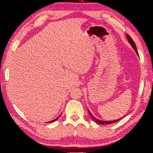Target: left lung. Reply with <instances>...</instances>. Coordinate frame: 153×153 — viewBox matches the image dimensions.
I'll return each instance as SVG.
<instances>
[{
	"label": "left lung",
	"mask_w": 153,
	"mask_h": 153,
	"mask_svg": "<svg viewBox=\"0 0 153 153\" xmlns=\"http://www.w3.org/2000/svg\"><path fill=\"white\" fill-rule=\"evenodd\" d=\"M126 36H127V38H128V42H129V43H130V45H131V46H132V48H133V49H134V50L135 51V52L137 53V55H139L138 51H137V50L136 44H135V43L134 42V41L132 40V39L131 38L130 36L128 35V34H127ZM88 111H89V114L90 117H91V119H93V120H94V121H95L96 123H99V124H101V125H105V124H111V123H116V122L119 121V120L120 119H118V120H100L97 119H96V118L94 117V116L92 115V114H91V112H90L89 109H88Z\"/></svg>",
	"instance_id": "1"
}]
</instances>
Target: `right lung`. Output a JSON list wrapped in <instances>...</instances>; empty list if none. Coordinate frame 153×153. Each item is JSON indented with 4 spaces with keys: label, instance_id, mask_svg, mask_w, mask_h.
Listing matches in <instances>:
<instances>
[{
    "label": "right lung",
    "instance_id": "add662e5",
    "mask_svg": "<svg viewBox=\"0 0 153 153\" xmlns=\"http://www.w3.org/2000/svg\"><path fill=\"white\" fill-rule=\"evenodd\" d=\"M59 116H60V115H59ZM59 117H58L57 118H56V119H54V120H51V121H49V122H50V123H51V122L55 121V120H57V119H58V118H59ZM49 122H48V123H49Z\"/></svg>",
    "mask_w": 153,
    "mask_h": 153
}]
</instances>
